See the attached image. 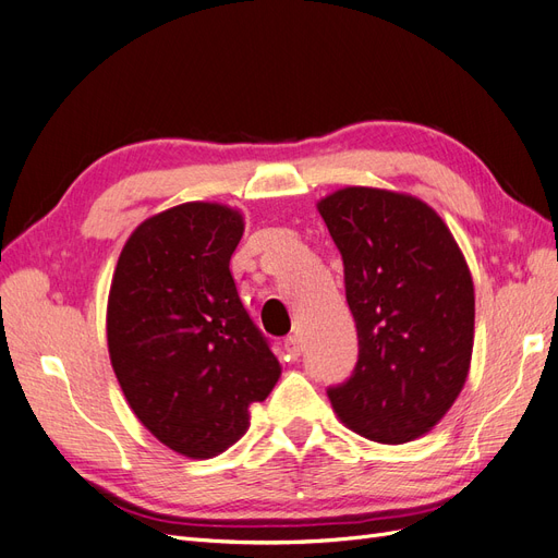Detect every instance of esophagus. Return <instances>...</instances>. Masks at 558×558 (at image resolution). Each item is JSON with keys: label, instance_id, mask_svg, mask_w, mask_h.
I'll list each match as a JSON object with an SVG mask.
<instances>
[{"label": "esophagus", "instance_id": "1", "mask_svg": "<svg viewBox=\"0 0 558 558\" xmlns=\"http://www.w3.org/2000/svg\"><path fill=\"white\" fill-rule=\"evenodd\" d=\"M283 349H286V356H289V361H295L300 353H302V344L295 335H289L283 340Z\"/></svg>", "mask_w": 558, "mask_h": 558}]
</instances>
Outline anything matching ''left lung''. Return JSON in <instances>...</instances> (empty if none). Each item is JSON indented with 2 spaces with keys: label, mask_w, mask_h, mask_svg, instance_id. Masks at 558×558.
Instances as JSON below:
<instances>
[{
  "label": "left lung",
  "mask_w": 558,
  "mask_h": 558,
  "mask_svg": "<svg viewBox=\"0 0 558 558\" xmlns=\"http://www.w3.org/2000/svg\"><path fill=\"white\" fill-rule=\"evenodd\" d=\"M342 253L359 363L328 388L342 424L402 445L442 421L475 344V286L451 230L424 199L347 185L316 202Z\"/></svg>",
  "instance_id": "8db88e82"
}]
</instances>
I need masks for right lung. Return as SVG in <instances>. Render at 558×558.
<instances>
[{
  "instance_id": "obj_1",
  "label": "right lung",
  "mask_w": 558,
  "mask_h": 558,
  "mask_svg": "<svg viewBox=\"0 0 558 558\" xmlns=\"http://www.w3.org/2000/svg\"><path fill=\"white\" fill-rule=\"evenodd\" d=\"M240 209L183 202L128 238L107 302L109 359L142 426L185 459H214L248 430L281 365L238 295Z\"/></svg>"
}]
</instances>
